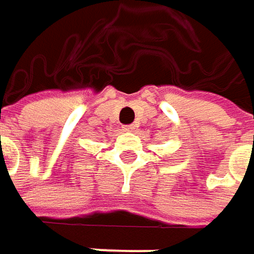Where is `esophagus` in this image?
I'll use <instances>...</instances> for the list:
<instances>
[{
  "label": "esophagus",
  "instance_id": "obj_1",
  "mask_svg": "<svg viewBox=\"0 0 254 254\" xmlns=\"http://www.w3.org/2000/svg\"><path fill=\"white\" fill-rule=\"evenodd\" d=\"M135 127H136L135 125H125V127H124V130H125V132H132Z\"/></svg>",
  "mask_w": 254,
  "mask_h": 254
}]
</instances>
